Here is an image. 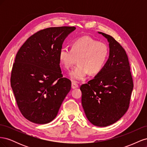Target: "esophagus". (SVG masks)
Wrapping results in <instances>:
<instances>
[{
  "label": "esophagus",
  "mask_w": 147,
  "mask_h": 147,
  "mask_svg": "<svg viewBox=\"0 0 147 147\" xmlns=\"http://www.w3.org/2000/svg\"><path fill=\"white\" fill-rule=\"evenodd\" d=\"M78 84H77L76 83H75V82H72V89L77 88H78Z\"/></svg>",
  "instance_id": "obj_1"
}]
</instances>
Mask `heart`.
I'll list each match as a JSON object with an SVG mask.
<instances>
[{
    "mask_svg": "<svg viewBox=\"0 0 147 147\" xmlns=\"http://www.w3.org/2000/svg\"><path fill=\"white\" fill-rule=\"evenodd\" d=\"M109 56L108 46L88 36L75 38L71 48H62L59 53L61 64L70 69L76 63L78 65L69 74L72 81L77 83L83 81L88 73L96 75L103 70Z\"/></svg>",
    "mask_w": 147,
    "mask_h": 147,
    "instance_id": "heart-1",
    "label": "heart"
}]
</instances>
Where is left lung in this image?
Listing matches in <instances>:
<instances>
[{
    "label": "left lung",
    "instance_id": "8db88e82",
    "mask_svg": "<svg viewBox=\"0 0 147 147\" xmlns=\"http://www.w3.org/2000/svg\"><path fill=\"white\" fill-rule=\"evenodd\" d=\"M109 43V57L101 72L80 86L82 104L91 123L99 127L111 125L129 108L134 87L130 65L124 49L109 35L98 32Z\"/></svg>",
    "mask_w": 147,
    "mask_h": 147
}]
</instances>
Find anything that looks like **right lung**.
<instances>
[{
  "instance_id": "add662e5",
  "label": "right lung",
  "mask_w": 147,
  "mask_h": 147,
  "mask_svg": "<svg viewBox=\"0 0 147 147\" xmlns=\"http://www.w3.org/2000/svg\"><path fill=\"white\" fill-rule=\"evenodd\" d=\"M75 27L49 28L30 36L18 51L11 86L21 113L29 121L47 124L57 116L71 89L63 77L59 53Z\"/></svg>"
}]
</instances>
